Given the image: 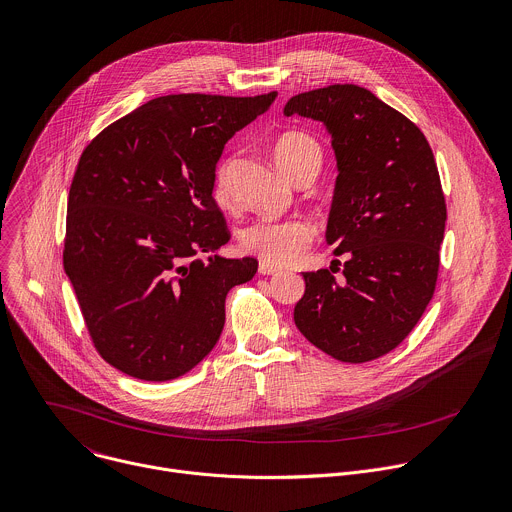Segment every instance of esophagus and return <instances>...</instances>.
<instances>
[{
	"label": "esophagus",
	"mask_w": 512,
	"mask_h": 512,
	"mask_svg": "<svg viewBox=\"0 0 512 512\" xmlns=\"http://www.w3.org/2000/svg\"><path fill=\"white\" fill-rule=\"evenodd\" d=\"M259 273H261V275H277V273H281V269L275 267V265H271V263L261 261V263H259Z\"/></svg>",
	"instance_id": "esophagus-1"
}]
</instances>
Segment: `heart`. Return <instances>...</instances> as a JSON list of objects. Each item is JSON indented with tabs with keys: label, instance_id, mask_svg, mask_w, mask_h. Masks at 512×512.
Listing matches in <instances>:
<instances>
[{
	"label": "heart",
	"instance_id": "obj_1",
	"mask_svg": "<svg viewBox=\"0 0 512 512\" xmlns=\"http://www.w3.org/2000/svg\"><path fill=\"white\" fill-rule=\"evenodd\" d=\"M273 160L291 181H295L303 173L317 175L323 160V152L319 142L313 136L299 130H291L281 134L275 140ZM233 164H235V158L227 156L219 162L215 170L213 195L221 205L229 203L231 199ZM313 235H315L313 225L301 217L283 219V221L259 219L241 231L239 243L243 251L263 259L265 263L287 265L297 261L303 255V251L311 245Z\"/></svg>",
	"mask_w": 512,
	"mask_h": 512
}]
</instances>
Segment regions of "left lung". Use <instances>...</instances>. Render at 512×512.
I'll return each instance as SVG.
<instances>
[{"mask_svg":"<svg viewBox=\"0 0 512 512\" xmlns=\"http://www.w3.org/2000/svg\"><path fill=\"white\" fill-rule=\"evenodd\" d=\"M283 114L331 134L337 179L325 241L348 257L339 279V267L303 273L295 325L339 362H372L404 342L434 295L446 203L432 148L412 120L356 84L297 94Z\"/></svg>","mask_w":512,"mask_h":512,"instance_id":"left-lung-1","label":"left lung"}]
</instances>
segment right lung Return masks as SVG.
I'll use <instances>...</instances> for the list:
<instances>
[{
  "label": "right lung",
  "mask_w": 512,
  "mask_h": 512,
  "mask_svg": "<svg viewBox=\"0 0 512 512\" xmlns=\"http://www.w3.org/2000/svg\"><path fill=\"white\" fill-rule=\"evenodd\" d=\"M277 92L170 94L106 126L68 195L64 271L98 354L146 382L191 372L219 342L225 297L257 259L215 253L229 239L213 199L227 140Z\"/></svg>",
  "instance_id": "right-lung-1"
}]
</instances>
